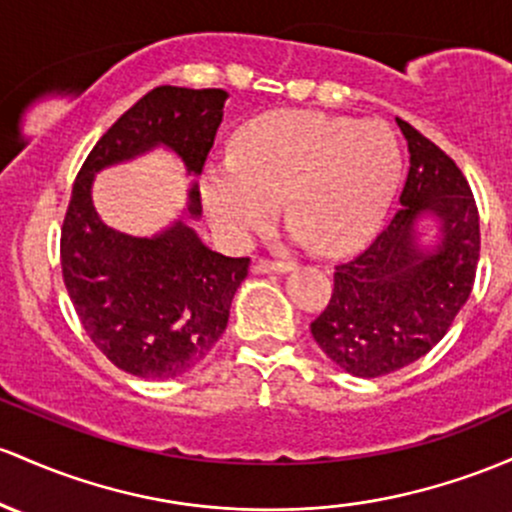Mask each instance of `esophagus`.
<instances>
[{
  "label": "esophagus",
  "instance_id": "esophagus-1",
  "mask_svg": "<svg viewBox=\"0 0 512 512\" xmlns=\"http://www.w3.org/2000/svg\"><path fill=\"white\" fill-rule=\"evenodd\" d=\"M296 265L294 262H289V260H260L255 265V272H291V269H294Z\"/></svg>",
  "mask_w": 512,
  "mask_h": 512
}]
</instances>
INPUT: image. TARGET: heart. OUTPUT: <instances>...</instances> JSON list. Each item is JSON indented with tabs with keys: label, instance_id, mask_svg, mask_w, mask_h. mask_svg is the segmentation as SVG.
Listing matches in <instances>:
<instances>
[{
	"label": "heart",
	"instance_id": "heart-1",
	"mask_svg": "<svg viewBox=\"0 0 512 512\" xmlns=\"http://www.w3.org/2000/svg\"><path fill=\"white\" fill-rule=\"evenodd\" d=\"M401 174L386 123L289 109L247 123L233 157L206 167L201 196L213 228L235 243L272 226L284 201L296 238L345 255L381 228Z\"/></svg>",
	"mask_w": 512,
	"mask_h": 512
}]
</instances>
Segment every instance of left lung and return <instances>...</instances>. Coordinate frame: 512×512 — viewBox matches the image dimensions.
I'll return each mask as SVG.
<instances>
[{"mask_svg":"<svg viewBox=\"0 0 512 512\" xmlns=\"http://www.w3.org/2000/svg\"><path fill=\"white\" fill-rule=\"evenodd\" d=\"M411 167L401 209L362 255L335 267L313 340L347 374L384 376L428 355L471 294L479 265V209L462 170L411 123L396 119ZM438 218L432 246L420 217Z\"/></svg>","mask_w":512,"mask_h":512,"instance_id":"8db88e82","label":"left lung"}]
</instances>
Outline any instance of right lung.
<instances>
[{"label":"right lung","instance_id":"1","mask_svg":"<svg viewBox=\"0 0 512 512\" xmlns=\"http://www.w3.org/2000/svg\"><path fill=\"white\" fill-rule=\"evenodd\" d=\"M226 99L223 89L155 87L99 138L72 187L60 233L67 294L106 359L140 379H174L211 355L250 257L209 250L182 218L150 238L109 228L92 204L94 174L160 145L201 174ZM187 213L201 216L196 184Z\"/></svg>","mask_w":512,"mask_h":512}]
</instances>
